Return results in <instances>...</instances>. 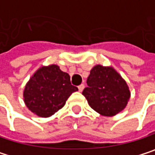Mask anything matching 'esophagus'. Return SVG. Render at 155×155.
<instances>
[{"label": "esophagus", "mask_w": 155, "mask_h": 155, "mask_svg": "<svg viewBox=\"0 0 155 155\" xmlns=\"http://www.w3.org/2000/svg\"><path fill=\"white\" fill-rule=\"evenodd\" d=\"M78 87V90H79L80 92H82V91H83V89H84V85H83V84H81V85H79Z\"/></svg>", "instance_id": "obj_1"}]
</instances>
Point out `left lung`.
<instances>
[{
  "label": "left lung",
  "mask_w": 155,
  "mask_h": 155,
  "mask_svg": "<svg viewBox=\"0 0 155 155\" xmlns=\"http://www.w3.org/2000/svg\"><path fill=\"white\" fill-rule=\"evenodd\" d=\"M87 83V87L82 94L88 105L101 115L112 117L126 108L130 92L126 81L112 67H93Z\"/></svg>",
  "instance_id": "8db88e82"
}]
</instances>
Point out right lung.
Masks as SVG:
<instances>
[{"mask_svg": "<svg viewBox=\"0 0 155 155\" xmlns=\"http://www.w3.org/2000/svg\"><path fill=\"white\" fill-rule=\"evenodd\" d=\"M78 88L57 65L43 66L30 78L24 89V101L34 114L47 118L64 107L69 96Z\"/></svg>", "mask_w": 155, "mask_h": 155, "instance_id": "1", "label": "right lung"}]
</instances>
